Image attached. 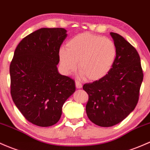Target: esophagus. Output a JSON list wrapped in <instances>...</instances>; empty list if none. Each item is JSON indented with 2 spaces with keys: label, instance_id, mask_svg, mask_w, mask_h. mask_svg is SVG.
<instances>
[{
  "label": "esophagus",
  "instance_id": "34e87169",
  "mask_svg": "<svg viewBox=\"0 0 150 150\" xmlns=\"http://www.w3.org/2000/svg\"><path fill=\"white\" fill-rule=\"evenodd\" d=\"M75 86H76V88L78 89H80L83 87V85H82V84L80 83V82L75 81Z\"/></svg>",
  "mask_w": 150,
  "mask_h": 150
}]
</instances>
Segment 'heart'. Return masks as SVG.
Segmentation results:
<instances>
[{"instance_id": "obj_1", "label": "heart", "mask_w": 150, "mask_h": 150, "mask_svg": "<svg viewBox=\"0 0 150 150\" xmlns=\"http://www.w3.org/2000/svg\"><path fill=\"white\" fill-rule=\"evenodd\" d=\"M117 47L111 39L99 35L83 33L67 42V49L59 50V61L65 73L70 74L78 67L79 76L91 81L105 78L114 65Z\"/></svg>"}]
</instances>
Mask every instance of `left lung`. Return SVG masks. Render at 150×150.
Segmentation results:
<instances>
[{"instance_id": "8db88e82", "label": "left lung", "mask_w": 150, "mask_h": 150, "mask_svg": "<svg viewBox=\"0 0 150 150\" xmlns=\"http://www.w3.org/2000/svg\"><path fill=\"white\" fill-rule=\"evenodd\" d=\"M110 35L117 52L112 68L105 78L83 87L88 94V118L105 127L118 124L134 110L143 80L140 57L136 49L119 34Z\"/></svg>"}]
</instances>
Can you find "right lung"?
<instances>
[{
  "instance_id": "obj_1",
  "label": "right lung",
  "mask_w": 150,
  "mask_h": 150,
  "mask_svg": "<svg viewBox=\"0 0 150 150\" xmlns=\"http://www.w3.org/2000/svg\"><path fill=\"white\" fill-rule=\"evenodd\" d=\"M61 28H43L25 37L10 65L11 94L30 122L39 127L56 124L62 108L75 91V81L57 71L59 50L67 37Z\"/></svg>"
}]
</instances>
